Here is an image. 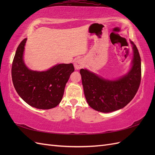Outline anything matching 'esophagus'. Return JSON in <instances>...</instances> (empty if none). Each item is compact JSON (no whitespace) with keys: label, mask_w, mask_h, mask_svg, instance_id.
Returning a JSON list of instances; mask_svg holds the SVG:
<instances>
[{"label":"esophagus","mask_w":155,"mask_h":155,"mask_svg":"<svg viewBox=\"0 0 155 155\" xmlns=\"http://www.w3.org/2000/svg\"><path fill=\"white\" fill-rule=\"evenodd\" d=\"M74 68H75V69H76V70L81 69L84 66V62H83V59H76L74 61Z\"/></svg>","instance_id":"obj_1"}]
</instances>
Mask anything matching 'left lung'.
Masks as SVG:
<instances>
[{"label": "left lung", "mask_w": 155, "mask_h": 155, "mask_svg": "<svg viewBox=\"0 0 155 155\" xmlns=\"http://www.w3.org/2000/svg\"><path fill=\"white\" fill-rule=\"evenodd\" d=\"M133 58L129 72L116 79H108L81 69L84 94L88 105L97 111L113 112L122 109L133 99L141 81V59L137 46L130 41Z\"/></svg>", "instance_id": "obj_1"}]
</instances>
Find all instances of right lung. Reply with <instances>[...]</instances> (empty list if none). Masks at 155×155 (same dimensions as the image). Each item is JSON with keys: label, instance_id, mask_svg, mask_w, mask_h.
<instances>
[{"label": "right lung", "instance_id": "right-lung-1", "mask_svg": "<svg viewBox=\"0 0 155 155\" xmlns=\"http://www.w3.org/2000/svg\"><path fill=\"white\" fill-rule=\"evenodd\" d=\"M27 39L21 41L14 57L12 77L17 94L26 104L39 109L55 107L61 101L65 85L74 65L57 64L45 71L32 70L25 63V46Z\"/></svg>", "mask_w": 155, "mask_h": 155}]
</instances>
